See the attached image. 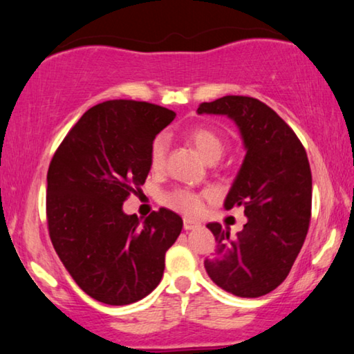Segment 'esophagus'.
<instances>
[{
	"label": "esophagus",
	"instance_id": "34e87169",
	"mask_svg": "<svg viewBox=\"0 0 354 354\" xmlns=\"http://www.w3.org/2000/svg\"><path fill=\"white\" fill-rule=\"evenodd\" d=\"M201 226L200 221H194V220H189V218H184V230L185 231H192V230H198Z\"/></svg>",
	"mask_w": 354,
	"mask_h": 354
}]
</instances>
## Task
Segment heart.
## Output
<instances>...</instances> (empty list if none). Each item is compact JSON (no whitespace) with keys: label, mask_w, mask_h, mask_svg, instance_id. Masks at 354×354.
<instances>
[{"label":"heart","mask_w":354,"mask_h":354,"mask_svg":"<svg viewBox=\"0 0 354 354\" xmlns=\"http://www.w3.org/2000/svg\"><path fill=\"white\" fill-rule=\"evenodd\" d=\"M185 136L207 162L218 160L226 149L223 136L212 128L198 127L187 131ZM167 148H169L167 136L159 134L149 147V165L153 170H160L165 165ZM167 205L178 209L185 215H198L203 211V195L187 189H179L167 196Z\"/></svg>","instance_id":"b5f03b06"}]
</instances>
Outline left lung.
I'll return each instance as SVG.
<instances>
[{
  "label": "left lung",
  "instance_id": "obj_1",
  "mask_svg": "<svg viewBox=\"0 0 354 354\" xmlns=\"http://www.w3.org/2000/svg\"><path fill=\"white\" fill-rule=\"evenodd\" d=\"M198 113L234 120L247 148L225 207H243L248 221L236 236L220 223L206 225L217 250L205 268L232 295H267L287 278L309 230L313 175L306 149L289 124L256 98L226 95L201 103Z\"/></svg>",
  "mask_w": 354,
  "mask_h": 354
}]
</instances>
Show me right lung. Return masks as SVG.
I'll return each instance as SVG.
<instances>
[{
  "label": "right lung",
  "mask_w": 354,
  "mask_h": 354,
  "mask_svg": "<svg viewBox=\"0 0 354 354\" xmlns=\"http://www.w3.org/2000/svg\"><path fill=\"white\" fill-rule=\"evenodd\" d=\"M175 117L147 101H104L77 120L53 156L48 232L71 278L97 301L136 303L162 279L183 218L160 207L140 223L122 206L145 183L149 147Z\"/></svg>",
  "instance_id": "add662e5"
}]
</instances>
